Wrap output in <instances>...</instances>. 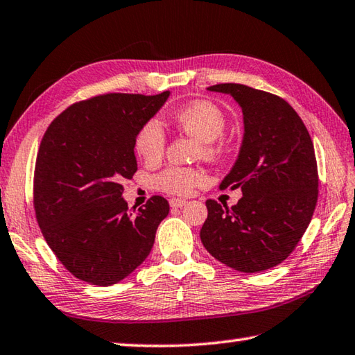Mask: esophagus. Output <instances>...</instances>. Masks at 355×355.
I'll use <instances>...</instances> for the list:
<instances>
[{"mask_svg": "<svg viewBox=\"0 0 355 355\" xmlns=\"http://www.w3.org/2000/svg\"><path fill=\"white\" fill-rule=\"evenodd\" d=\"M169 205L171 207H182L186 205V200H182V198H171L169 200Z\"/></svg>", "mask_w": 355, "mask_h": 355, "instance_id": "1", "label": "esophagus"}]
</instances>
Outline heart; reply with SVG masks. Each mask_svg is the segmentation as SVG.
<instances>
[{
  "instance_id": "1",
  "label": "heart",
  "mask_w": 355,
  "mask_h": 355,
  "mask_svg": "<svg viewBox=\"0 0 355 355\" xmlns=\"http://www.w3.org/2000/svg\"><path fill=\"white\" fill-rule=\"evenodd\" d=\"M226 114L218 104L209 100H196L184 104L173 114L175 126L186 135L197 138L205 144L207 155H217L221 150V134L226 128ZM135 149L140 157L150 164L158 163L164 155L166 135L164 129L157 118H150L138 130L135 138ZM207 177L203 171L191 168L164 169L157 177L158 189L175 196H189L197 186L205 184Z\"/></svg>"
}]
</instances>
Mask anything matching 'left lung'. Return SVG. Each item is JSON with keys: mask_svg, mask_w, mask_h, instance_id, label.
I'll use <instances>...</instances> for the list:
<instances>
[{"mask_svg": "<svg viewBox=\"0 0 355 355\" xmlns=\"http://www.w3.org/2000/svg\"><path fill=\"white\" fill-rule=\"evenodd\" d=\"M207 90L231 95L241 107V148L220 189L240 187L243 196L231 209L207 200L200 239L223 265L260 272L286 260L311 223L318 196L314 144L280 96L235 83Z\"/></svg>", "mask_w": 355, "mask_h": 355, "instance_id": "1", "label": "left lung"}]
</instances>
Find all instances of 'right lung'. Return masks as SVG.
<instances>
[{"label":"right lung","mask_w":355,"mask_h":355,"mask_svg":"<svg viewBox=\"0 0 355 355\" xmlns=\"http://www.w3.org/2000/svg\"><path fill=\"white\" fill-rule=\"evenodd\" d=\"M171 92L106 94L55 118L35 164L33 205L49 248L83 282L110 286L148 259L168 200L129 209L124 178L137 172L135 138Z\"/></svg>","instance_id":"obj_1"}]
</instances>
